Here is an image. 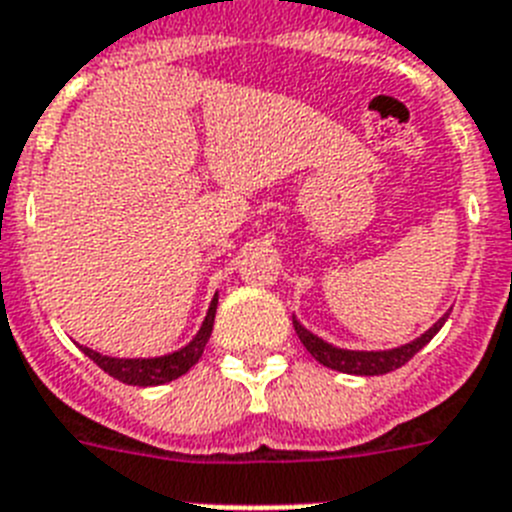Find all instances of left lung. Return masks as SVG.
Segmentation results:
<instances>
[{"mask_svg": "<svg viewBox=\"0 0 512 512\" xmlns=\"http://www.w3.org/2000/svg\"><path fill=\"white\" fill-rule=\"evenodd\" d=\"M448 319V311L443 314L438 322L430 327L428 332H422L417 340L407 342V345H399V348H391V350H348V348H337L332 342L322 340L317 337L314 332H309L299 319L293 317V330L299 335V340L304 342V348L309 350L311 358L319 361L322 366L332 368V371H340V373H353V376H381V373H389V371H397L402 368L404 363L410 361L412 355L420 353L435 335L441 330L443 324Z\"/></svg>", "mask_w": 512, "mask_h": 512, "instance_id": "1", "label": "left lung"}]
</instances>
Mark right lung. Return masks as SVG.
Returning <instances> with one entry per match:
<instances>
[{"label": "right lung", "instance_id": "1", "mask_svg": "<svg viewBox=\"0 0 512 512\" xmlns=\"http://www.w3.org/2000/svg\"><path fill=\"white\" fill-rule=\"evenodd\" d=\"M216 306H219V293L213 296L211 306L206 311V319H203L201 330L195 332L193 340L188 345H182L180 350L167 355H157V358H113V355H102L92 348H82V353L95 361L102 371L113 376V379L123 381V384L131 386H159L167 384V381L180 379L182 373H188L195 363L201 361L203 350H206V342L213 332V319H216Z\"/></svg>", "mask_w": 512, "mask_h": 512}]
</instances>
